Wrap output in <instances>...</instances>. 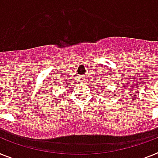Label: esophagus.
<instances>
[{
    "instance_id": "1",
    "label": "esophagus",
    "mask_w": 158,
    "mask_h": 158,
    "mask_svg": "<svg viewBox=\"0 0 158 158\" xmlns=\"http://www.w3.org/2000/svg\"><path fill=\"white\" fill-rule=\"evenodd\" d=\"M79 81H84V80H83V77L79 78Z\"/></svg>"
}]
</instances>
